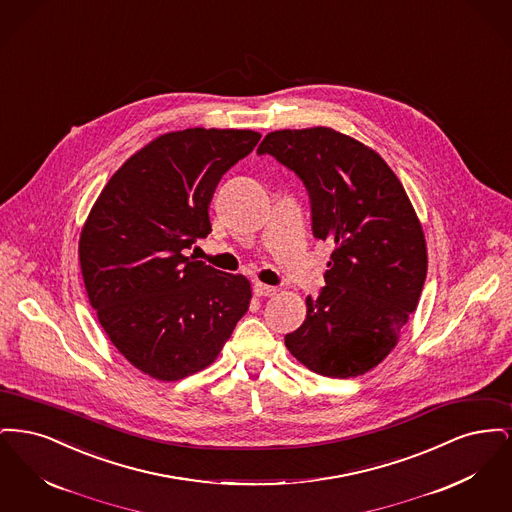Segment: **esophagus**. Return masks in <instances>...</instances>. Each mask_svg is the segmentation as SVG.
Listing matches in <instances>:
<instances>
[{
	"label": "esophagus",
	"mask_w": 512,
	"mask_h": 512,
	"mask_svg": "<svg viewBox=\"0 0 512 512\" xmlns=\"http://www.w3.org/2000/svg\"><path fill=\"white\" fill-rule=\"evenodd\" d=\"M253 293H255L257 297H272V295L276 293V288L267 286V284H261V282H255V284H253Z\"/></svg>",
	"instance_id": "obj_1"
}]
</instances>
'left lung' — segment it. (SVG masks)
<instances>
[{
	"mask_svg": "<svg viewBox=\"0 0 512 512\" xmlns=\"http://www.w3.org/2000/svg\"><path fill=\"white\" fill-rule=\"evenodd\" d=\"M259 155L295 172L317 240L334 251L326 286L286 347L309 370L351 378L382 363L418 305L428 270L422 226L399 178L361 142L326 126L276 130Z\"/></svg>",
	"mask_w": 512,
	"mask_h": 512,
	"instance_id": "8db88e82",
	"label": "left lung"
}]
</instances>
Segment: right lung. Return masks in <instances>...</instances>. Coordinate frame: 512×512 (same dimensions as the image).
<instances>
[{
  "mask_svg": "<svg viewBox=\"0 0 512 512\" xmlns=\"http://www.w3.org/2000/svg\"><path fill=\"white\" fill-rule=\"evenodd\" d=\"M259 140L253 130L169 132L111 176L82 228L80 268L99 324L157 380L211 365L249 309L245 276L194 261L184 249L207 238L222 174Z\"/></svg>",
  "mask_w": 512,
  "mask_h": 512,
  "instance_id": "obj_1",
  "label": "right lung"
}]
</instances>
